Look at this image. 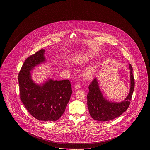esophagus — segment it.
Here are the masks:
<instances>
[{
	"instance_id": "34e87169",
	"label": "esophagus",
	"mask_w": 150,
	"mask_h": 150,
	"mask_svg": "<svg viewBox=\"0 0 150 150\" xmlns=\"http://www.w3.org/2000/svg\"><path fill=\"white\" fill-rule=\"evenodd\" d=\"M74 87H75V88L76 89H80V86H79V84H76V85Z\"/></svg>"
}]
</instances>
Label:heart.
Returning a JSON list of instances; mask_svg holds the SVG:
<instances>
[{"label":"heart","mask_w":150,"mask_h":150,"mask_svg":"<svg viewBox=\"0 0 150 150\" xmlns=\"http://www.w3.org/2000/svg\"><path fill=\"white\" fill-rule=\"evenodd\" d=\"M94 57V53L93 52H90L85 53L76 54L73 57L72 60L75 64H82L91 60ZM66 66H69V64L67 63H66ZM97 69V67L96 64L89 65L84 70V75L87 78H92L96 74Z\"/></svg>","instance_id":"obj_1"}]
</instances>
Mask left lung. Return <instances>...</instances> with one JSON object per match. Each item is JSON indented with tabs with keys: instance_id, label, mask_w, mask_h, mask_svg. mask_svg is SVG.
I'll return each instance as SVG.
<instances>
[{
	"instance_id": "1",
	"label": "left lung",
	"mask_w": 150,
	"mask_h": 150,
	"mask_svg": "<svg viewBox=\"0 0 150 150\" xmlns=\"http://www.w3.org/2000/svg\"><path fill=\"white\" fill-rule=\"evenodd\" d=\"M130 91L128 95L122 102H112L107 100L100 89L97 78L94 79L89 86L87 95V105L91 117L95 120L110 121L120 116L128 108L134 89V78L133 68L129 64Z\"/></svg>"
}]
</instances>
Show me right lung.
I'll return each mask as SVG.
<instances>
[{
	"label": "right lung",
	"instance_id": "obj_1",
	"mask_svg": "<svg viewBox=\"0 0 150 150\" xmlns=\"http://www.w3.org/2000/svg\"><path fill=\"white\" fill-rule=\"evenodd\" d=\"M45 52L40 50L24 62L18 74L20 94L25 107L34 117L40 121H54L64 113L71 96V86L68 80L50 78L42 84L34 81L31 72L46 62Z\"/></svg>",
	"mask_w": 150,
	"mask_h": 150
}]
</instances>
